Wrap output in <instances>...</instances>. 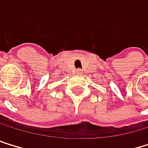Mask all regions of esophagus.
<instances>
[{"label":"esophagus","instance_id":"34e87169","mask_svg":"<svg viewBox=\"0 0 148 148\" xmlns=\"http://www.w3.org/2000/svg\"><path fill=\"white\" fill-rule=\"evenodd\" d=\"M76 72H77V73H81V70H77Z\"/></svg>","mask_w":148,"mask_h":148}]
</instances>
